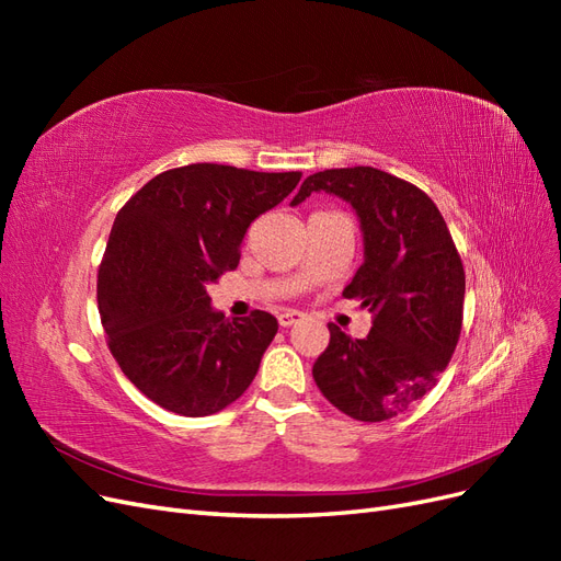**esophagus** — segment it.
<instances>
[{
  "label": "esophagus",
  "instance_id": "1",
  "mask_svg": "<svg viewBox=\"0 0 561 561\" xmlns=\"http://www.w3.org/2000/svg\"><path fill=\"white\" fill-rule=\"evenodd\" d=\"M299 320H304V313H301V311H283V313L278 316L280 328H293V325H297Z\"/></svg>",
  "mask_w": 561,
  "mask_h": 561
}]
</instances>
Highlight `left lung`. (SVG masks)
<instances>
[{"instance_id":"left-lung-1","label":"left lung","mask_w":561,"mask_h":561,"mask_svg":"<svg viewBox=\"0 0 561 561\" xmlns=\"http://www.w3.org/2000/svg\"><path fill=\"white\" fill-rule=\"evenodd\" d=\"M351 203L360 219L365 262L344 287L371 316L365 339L330 322V344L313 379L336 410L358 421L398 416L435 386L461 336L466 274L445 217L412 182L371 165L332 168L299 186Z\"/></svg>"}]
</instances>
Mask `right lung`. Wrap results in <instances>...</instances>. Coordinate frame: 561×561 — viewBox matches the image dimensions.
<instances>
[{
  "mask_svg": "<svg viewBox=\"0 0 561 561\" xmlns=\"http://www.w3.org/2000/svg\"><path fill=\"white\" fill-rule=\"evenodd\" d=\"M299 180L192 163L151 178L118 210L98 271L100 320L118 367L163 410L215 414L257 375L278 320H229L208 285L239 266L248 227Z\"/></svg>",
  "mask_w": 561,
  "mask_h": 561,
  "instance_id": "right-lung-1",
  "label": "right lung"
}]
</instances>
